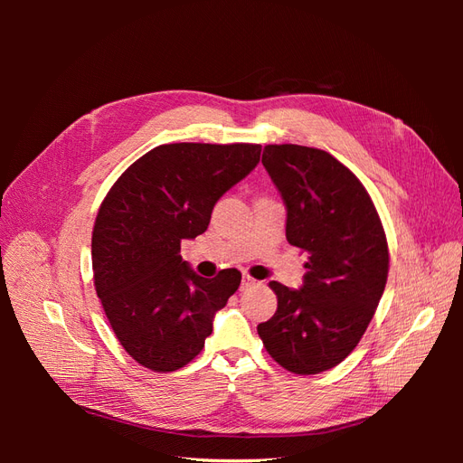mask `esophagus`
I'll return each instance as SVG.
<instances>
[{
	"instance_id": "1",
	"label": "esophagus",
	"mask_w": 463,
	"mask_h": 463,
	"mask_svg": "<svg viewBox=\"0 0 463 463\" xmlns=\"http://www.w3.org/2000/svg\"><path fill=\"white\" fill-rule=\"evenodd\" d=\"M257 286V279L253 276H249L247 272H243V279H241V289H249Z\"/></svg>"
}]
</instances>
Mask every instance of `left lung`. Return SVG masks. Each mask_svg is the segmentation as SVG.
Here are the masks:
<instances>
[{
	"mask_svg": "<svg viewBox=\"0 0 463 463\" xmlns=\"http://www.w3.org/2000/svg\"><path fill=\"white\" fill-rule=\"evenodd\" d=\"M262 164L288 206V241L309 253V272L301 289L269 284L278 309L257 330L279 367L318 374L352 354L369 326L390 269L386 233L367 189L326 150L266 145Z\"/></svg>",
	"mask_w": 463,
	"mask_h": 463,
	"instance_id": "obj_1",
	"label": "left lung"
}]
</instances>
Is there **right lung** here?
<instances>
[{
  "instance_id": "1",
  "label": "right lung",
  "mask_w": 463,
  "mask_h": 463,
  "mask_svg": "<svg viewBox=\"0 0 463 463\" xmlns=\"http://www.w3.org/2000/svg\"><path fill=\"white\" fill-rule=\"evenodd\" d=\"M259 160L260 145L250 143L160 145L108 191L92 228L94 288L138 365L172 373L203 352L241 272L197 276L179 255L181 241L206 232L216 201Z\"/></svg>"
}]
</instances>
